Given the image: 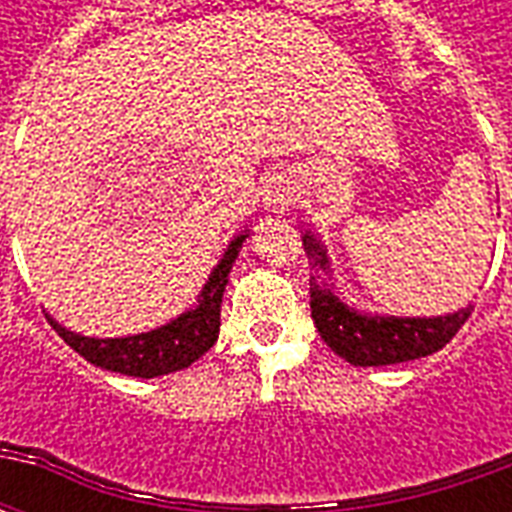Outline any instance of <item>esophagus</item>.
<instances>
[{
  "mask_svg": "<svg viewBox=\"0 0 512 512\" xmlns=\"http://www.w3.org/2000/svg\"><path fill=\"white\" fill-rule=\"evenodd\" d=\"M260 197H263V205H266L268 211L274 213H285L290 208H296V202H299V186H296L293 172H288V169L271 172L266 183H263V189H260Z\"/></svg>",
  "mask_w": 512,
  "mask_h": 512,
  "instance_id": "esophagus-1",
  "label": "esophagus"
}]
</instances>
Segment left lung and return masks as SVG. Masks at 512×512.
I'll return each mask as SVG.
<instances>
[{"mask_svg": "<svg viewBox=\"0 0 512 512\" xmlns=\"http://www.w3.org/2000/svg\"><path fill=\"white\" fill-rule=\"evenodd\" d=\"M304 249L310 255L312 268L329 271L326 249L315 235L304 233ZM310 307L323 343L356 367L397 365V362L436 354L458 334L474 310L469 304L463 310L436 315V318L367 315L348 307L326 282H315V277L310 279Z\"/></svg>", "mask_w": 512, "mask_h": 512, "instance_id": "left-lung-1", "label": "left lung"}]
</instances>
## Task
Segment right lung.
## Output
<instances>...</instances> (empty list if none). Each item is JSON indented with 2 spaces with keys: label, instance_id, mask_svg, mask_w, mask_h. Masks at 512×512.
<instances>
[{
  "label": "right lung",
  "instance_id": "add662e5",
  "mask_svg": "<svg viewBox=\"0 0 512 512\" xmlns=\"http://www.w3.org/2000/svg\"><path fill=\"white\" fill-rule=\"evenodd\" d=\"M246 235L249 233L235 235L230 246L224 249L219 266L213 268L205 288L197 296V307L178 315L167 326H158L153 332L98 340V337H84V334L65 329L51 315H46V318L62 340L95 367L134 378H156L183 370V367L194 365L205 351H211L216 337H219V323H222L219 312H222L224 288H227L230 268H233L235 257L244 246Z\"/></svg>",
  "mask_w": 512,
  "mask_h": 512
}]
</instances>
